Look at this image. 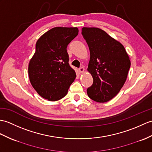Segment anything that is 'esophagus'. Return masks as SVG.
I'll list each match as a JSON object with an SVG mask.
<instances>
[{"label": "esophagus", "instance_id": "34e87169", "mask_svg": "<svg viewBox=\"0 0 152 152\" xmlns=\"http://www.w3.org/2000/svg\"><path fill=\"white\" fill-rule=\"evenodd\" d=\"M84 70H85V69H84V68L83 67V66H81V67L79 68V71L81 73H83L84 72Z\"/></svg>", "mask_w": 152, "mask_h": 152}]
</instances>
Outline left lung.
Masks as SVG:
<instances>
[{"instance_id":"1","label":"left lung","mask_w":152,"mask_h":152,"mask_svg":"<svg viewBox=\"0 0 152 152\" xmlns=\"http://www.w3.org/2000/svg\"><path fill=\"white\" fill-rule=\"evenodd\" d=\"M82 34L89 46L87 70L93 78L87 94L95 102H108L124 86L131 65L129 58L124 46L100 28L83 27Z\"/></svg>"}]
</instances>
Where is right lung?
Listing matches in <instances>:
<instances>
[{
    "instance_id": "add662e5",
    "label": "right lung",
    "mask_w": 152,
    "mask_h": 152,
    "mask_svg": "<svg viewBox=\"0 0 152 152\" xmlns=\"http://www.w3.org/2000/svg\"><path fill=\"white\" fill-rule=\"evenodd\" d=\"M77 34L76 27H55L37 40L28 65V76L34 89L45 99H61L75 80L76 72L69 63L66 47Z\"/></svg>"
}]
</instances>
